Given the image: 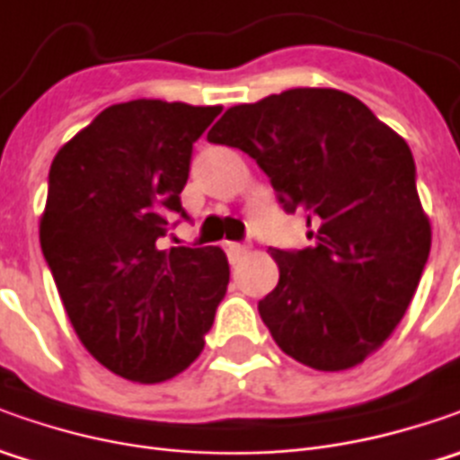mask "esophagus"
<instances>
[{"label": "esophagus", "instance_id": "1", "mask_svg": "<svg viewBox=\"0 0 460 460\" xmlns=\"http://www.w3.org/2000/svg\"><path fill=\"white\" fill-rule=\"evenodd\" d=\"M225 253L230 258V263H238L240 258L248 253V248L245 245H240V243H225Z\"/></svg>", "mask_w": 460, "mask_h": 460}]
</instances>
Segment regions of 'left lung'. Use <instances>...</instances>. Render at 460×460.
<instances>
[{
    "label": "left lung",
    "mask_w": 460,
    "mask_h": 460,
    "mask_svg": "<svg viewBox=\"0 0 460 460\" xmlns=\"http://www.w3.org/2000/svg\"><path fill=\"white\" fill-rule=\"evenodd\" d=\"M248 153L287 212L307 215L305 251H274L279 284L258 302L276 345L317 371L358 366L394 332L430 256V220L404 137L338 89L235 104L207 133Z\"/></svg>",
    "instance_id": "obj_1"
}]
</instances>
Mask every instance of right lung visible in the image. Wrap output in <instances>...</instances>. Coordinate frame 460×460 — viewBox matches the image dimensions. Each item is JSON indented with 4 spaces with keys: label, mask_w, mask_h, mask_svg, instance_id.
<instances>
[{
    "label": "right lung",
    "mask_w": 460,
    "mask_h": 460,
    "mask_svg": "<svg viewBox=\"0 0 460 460\" xmlns=\"http://www.w3.org/2000/svg\"><path fill=\"white\" fill-rule=\"evenodd\" d=\"M222 107L133 99L107 107L56 153L40 248L84 348L122 379L158 384L202 353L227 292L217 245L168 248L191 146Z\"/></svg>",
    "instance_id": "add662e5"
}]
</instances>
